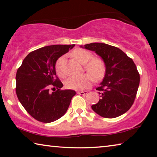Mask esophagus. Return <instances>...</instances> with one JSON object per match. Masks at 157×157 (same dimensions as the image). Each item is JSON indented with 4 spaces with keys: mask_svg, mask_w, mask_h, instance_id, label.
Instances as JSON below:
<instances>
[{
    "mask_svg": "<svg viewBox=\"0 0 157 157\" xmlns=\"http://www.w3.org/2000/svg\"><path fill=\"white\" fill-rule=\"evenodd\" d=\"M77 94L82 95H86L87 94H88V91H77Z\"/></svg>",
    "mask_w": 157,
    "mask_h": 157,
    "instance_id": "esophagus-1",
    "label": "esophagus"
}]
</instances>
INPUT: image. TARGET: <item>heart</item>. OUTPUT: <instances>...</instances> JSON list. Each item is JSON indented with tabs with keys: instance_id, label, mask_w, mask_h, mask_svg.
I'll list each match as a JSON object with an SVG mask.
<instances>
[{
	"instance_id": "heart-1",
	"label": "heart",
	"mask_w": 157,
	"mask_h": 157,
	"mask_svg": "<svg viewBox=\"0 0 157 157\" xmlns=\"http://www.w3.org/2000/svg\"><path fill=\"white\" fill-rule=\"evenodd\" d=\"M75 59L82 64L85 65V69L95 79H100L104 75L105 71V64L103 61L99 58L91 59L93 55L88 50L78 49L73 53ZM63 61L64 57H61L57 61L55 69L59 75H64L63 71ZM89 73L79 76H71L65 82L66 87L70 89L83 90L88 88L93 82V77Z\"/></svg>"
}]
</instances>
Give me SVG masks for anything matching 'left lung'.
I'll return each mask as SVG.
<instances>
[{
    "mask_svg": "<svg viewBox=\"0 0 157 157\" xmlns=\"http://www.w3.org/2000/svg\"><path fill=\"white\" fill-rule=\"evenodd\" d=\"M80 47L95 52L105 64V77L96 89L101 98L92 109L107 118L123 115L134 103L139 86L135 63L121 49L109 44L95 42Z\"/></svg>",
    "mask_w": 157,
    "mask_h": 157,
    "instance_id": "8db88e82",
    "label": "left lung"
}]
</instances>
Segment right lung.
<instances>
[{"label": "right lung", "instance_id": "right-lung-1", "mask_svg": "<svg viewBox=\"0 0 157 157\" xmlns=\"http://www.w3.org/2000/svg\"><path fill=\"white\" fill-rule=\"evenodd\" d=\"M75 46L51 45L31 52L23 59L16 75L18 99L31 116L42 123H52L62 117L68 110L73 90H61L63 84L55 79L57 59ZM52 84L58 89L50 93Z\"/></svg>", "mask_w": 157, "mask_h": 157}]
</instances>
